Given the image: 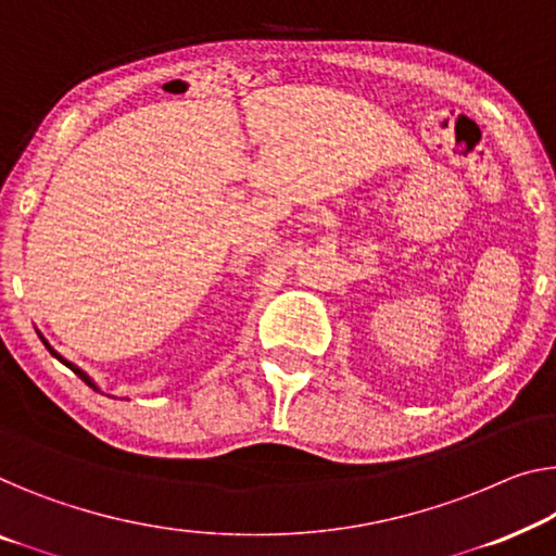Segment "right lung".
Here are the masks:
<instances>
[{
    "label": "right lung",
    "instance_id": "1",
    "mask_svg": "<svg viewBox=\"0 0 556 556\" xmlns=\"http://www.w3.org/2000/svg\"><path fill=\"white\" fill-rule=\"evenodd\" d=\"M39 339H41V342H45V346H47V350H49V354H52V357H56V359H60V362L64 364V367H70V369L74 371V375H77L79 379H85V382H87L89 387H92V389H97V387H94V382H92V379H89V377L85 375V371H81L79 367H74V364H72V362H66V359L62 357V354H56V352L52 350V346H49V342H47V339H45V337H41V334H39Z\"/></svg>",
    "mask_w": 556,
    "mask_h": 556
}]
</instances>
